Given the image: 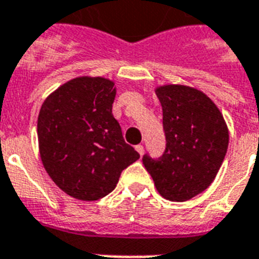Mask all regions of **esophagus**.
<instances>
[{"mask_svg": "<svg viewBox=\"0 0 259 259\" xmlns=\"http://www.w3.org/2000/svg\"><path fill=\"white\" fill-rule=\"evenodd\" d=\"M136 150H137L138 153H140V156H142V154L145 153V149H144V146H142V145L136 146Z\"/></svg>", "mask_w": 259, "mask_h": 259, "instance_id": "esophagus-1", "label": "esophagus"}]
</instances>
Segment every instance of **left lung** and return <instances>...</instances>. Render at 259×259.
Here are the masks:
<instances>
[{
	"instance_id": "1",
	"label": "left lung",
	"mask_w": 259,
	"mask_h": 259,
	"mask_svg": "<svg viewBox=\"0 0 259 259\" xmlns=\"http://www.w3.org/2000/svg\"><path fill=\"white\" fill-rule=\"evenodd\" d=\"M162 107L165 150L142 162L158 193L172 201H185L212 183L229 146V130L215 103L199 90L187 86L156 90Z\"/></svg>"
}]
</instances>
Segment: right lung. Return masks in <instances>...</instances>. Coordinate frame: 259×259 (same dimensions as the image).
Returning <instances> with one entry per match:
<instances>
[{
	"label": "right lung",
	"mask_w": 259,
	"mask_h": 259,
	"mask_svg": "<svg viewBox=\"0 0 259 259\" xmlns=\"http://www.w3.org/2000/svg\"><path fill=\"white\" fill-rule=\"evenodd\" d=\"M114 83L76 78L42 103L37 137L42 165L59 188L79 200L109 195L122 170L140 158L113 117Z\"/></svg>",
	"instance_id": "obj_1"
}]
</instances>
